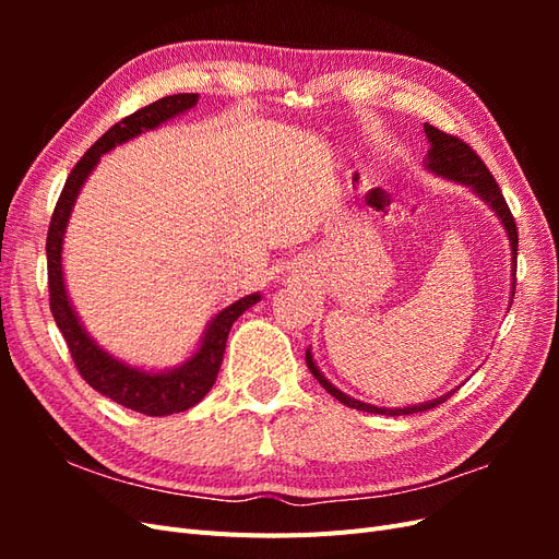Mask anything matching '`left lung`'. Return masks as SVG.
Masks as SVG:
<instances>
[{"mask_svg": "<svg viewBox=\"0 0 559 559\" xmlns=\"http://www.w3.org/2000/svg\"><path fill=\"white\" fill-rule=\"evenodd\" d=\"M425 132L427 138L431 142V151H429V160H427V167L431 173L441 175V177H448V179H454V181H462L466 186H471L473 191H476L485 202H489V207H492L497 212V216L501 218V224L506 228V233H509V240H511V247H513V265H515V259H518V226H515V218L511 214V207L506 205L503 200V193L499 189V183L495 181L492 173L487 170V165L483 163V158L473 151V146H468L464 140L456 138V134H448L443 130H438L429 123H425ZM515 273V270H513ZM515 289V286H513ZM306 364L310 368V373L314 376V380L326 389V392L341 401L343 405H347V408H357V411H364V413H376V415H413V413H425V411H431L436 408V405L445 403L450 394L436 399L431 403H419V405H413V408H376V405H368V403H361V401H354L349 399L347 394H343L341 389H335L324 376L319 373V368L314 366L312 361V354L310 349L306 352Z\"/></svg>", "mask_w": 559, "mask_h": 559, "instance_id": "left-lung-1", "label": "left lung"}]
</instances>
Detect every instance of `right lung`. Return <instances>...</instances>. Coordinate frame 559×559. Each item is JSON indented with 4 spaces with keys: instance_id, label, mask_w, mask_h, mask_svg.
I'll return each mask as SVG.
<instances>
[{
    "instance_id": "add662e5",
    "label": "right lung",
    "mask_w": 559,
    "mask_h": 559,
    "mask_svg": "<svg viewBox=\"0 0 559 559\" xmlns=\"http://www.w3.org/2000/svg\"><path fill=\"white\" fill-rule=\"evenodd\" d=\"M198 103L195 93H179V95H167L156 99L134 114L126 116L123 121L114 123L103 138H99L81 160L74 165V170L67 177L62 193L56 202L53 216H50L48 226V238H46V259H48V302L50 312L58 329L62 331V337L70 354L74 359V366L79 376L86 380L99 394L126 405V408L134 413H144L151 417H165L173 413H183L193 408L198 401L205 399V394L216 382L218 368L224 361L226 341L233 321L238 319L245 310H249L253 302H259L261 296L251 294L233 302L226 310L218 312L210 324L205 341H202L200 349L191 361H186L181 368L170 370V373H144V370L130 368L121 361L111 359L107 352L99 349L88 333L83 331L79 319L70 306V298L64 292V280H62V235L67 218H70L72 205L79 195V189L91 175L93 167L97 165L99 156L107 154L109 148L121 144L142 130H151L160 126L167 118H173L186 109H191Z\"/></svg>"
}]
</instances>
